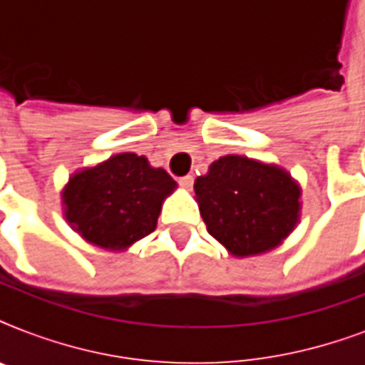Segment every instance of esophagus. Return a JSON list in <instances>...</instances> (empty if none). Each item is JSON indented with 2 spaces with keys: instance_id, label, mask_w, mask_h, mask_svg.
<instances>
[{
  "instance_id": "1",
  "label": "esophagus",
  "mask_w": 365,
  "mask_h": 365,
  "mask_svg": "<svg viewBox=\"0 0 365 365\" xmlns=\"http://www.w3.org/2000/svg\"><path fill=\"white\" fill-rule=\"evenodd\" d=\"M193 182H195L193 176H189V174H187V176H182V178H180V180H178V183H180V185H182L183 189H191V187H193Z\"/></svg>"
}]
</instances>
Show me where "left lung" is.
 <instances>
[{
	"instance_id": "left-lung-1",
	"label": "left lung",
	"mask_w": 365,
	"mask_h": 365,
	"mask_svg": "<svg viewBox=\"0 0 365 365\" xmlns=\"http://www.w3.org/2000/svg\"><path fill=\"white\" fill-rule=\"evenodd\" d=\"M195 195L208 233L239 257L272 250L299 220L301 191L288 172L240 155L214 160Z\"/></svg>"
}]
</instances>
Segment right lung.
I'll list each match as a JSON object with an SVG mask.
<instances>
[{
    "label": "right lung",
    "instance_id": "add662e5",
    "mask_svg": "<svg viewBox=\"0 0 365 365\" xmlns=\"http://www.w3.org/2000/svg\"><path fill=\"white\" fill-rule=\"evenodd\" d=\"M176 182L136 153L113 155L77 172L64 187V216L87 242L125 250L157 227L163 200Z\"/></svg>",
    "mask_w": 365,
    "mask_h": 365
}]
</instances>
